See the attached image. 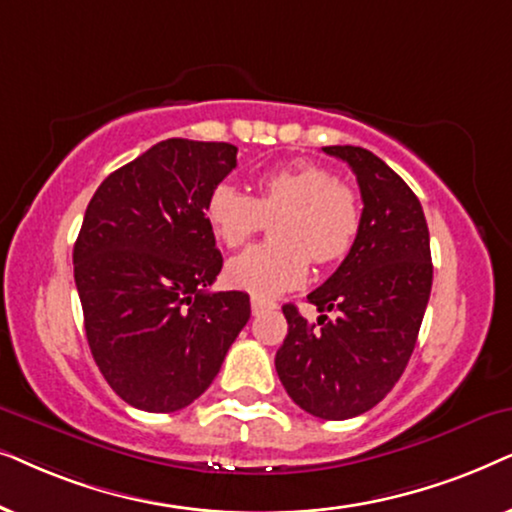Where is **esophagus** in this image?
<instances>
[{"mask_svg":"<svg viewBox=\"0 0 512 512\" xmlns=\"http://www.w3.org/2000/svg\"><path fill=\"white\" fill-rule=\"evenodd\" d=\"M274 302H267V299H262V297H250V309H252V313H262V311H267V309H274Z\"/></svg>","mask_w":512,"mask_h":512,"instance_id":"34e87169","label":"esophagus"}]
</instances>
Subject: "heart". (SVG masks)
I'll return each mask as SVG.
<instances>
[{
    "mask_svg": "<svg viewBox=\"0 0 512 512\" xmlns=\"http://www.w3.org/2000/svg\"><path fill=\"white\" fill-rule=\"evenodd\" d=\"M206 220L217 241L238 248L271 222L276 241L255 245L227 264V281L255 297H276L306 278L316 264L342 260L360 231V199L335 173L297 161L255 180V199L231 182L210 189Z\"/></svg>",
    "mask_w": 512,
    "mask_h": 512,
    "instance_id": "heart-1",
    "label": "heart"
}]
</instances>
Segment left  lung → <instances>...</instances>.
<instances>
[{
	"instance_id": "8db88e82",
	"label": "left lung",
	"mask_w": 512,
	"mask_h": 512,
	"mask_svg": "<svg viewBox=\"0 0 512 512\" xmlns=\"http://www.w3.org/2000/svg\"><path fill=\"white\" fill-rule=\"evenodd\" d=\"M363 196V220L346 260L311 292L318 325L285 304L288 337L276 372L304 412L342 421L372 410L410 360L431 297V238L421 203L405 180L363 147L332 145ZM325 310H335L330 321Z\"/></svg>"
}]
</instances>
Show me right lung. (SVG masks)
Segmentation results:
<instances>
[{
	"mask_svg": "<svg viewBox=\"0 0 512 512\" xmlns=\"http://www.w3.org/2000/svg\"><path fill=\"white\" fill-rule=\"evenodd\" d=\"M229 142L163 140L107 175L74 243L86 339L112 391L145 412L192 405L250 318L245 292H208L222 269L210 189Z\"/></svg>",
	"mask_w": 512,
	"mask_h": 512,
	"instance_id": "right-lung-1",
	"label": "right lung"
}]
</instances>
